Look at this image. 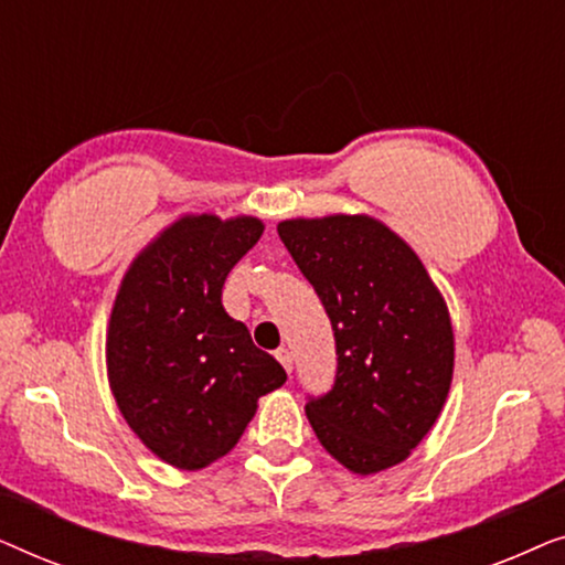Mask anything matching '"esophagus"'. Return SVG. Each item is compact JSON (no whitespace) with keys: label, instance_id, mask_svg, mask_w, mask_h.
<instances>
[{"label":"esophagus","instance_id":"esophagus-1","mask_svg":"<svg viewBox=\"0 0 565 565\" xmlns=\"http://www.w3.org/2000/svg\"><path fill=\"white\" fill-rule=\"evenodd\" d=\"M275 358L280 360V365L290 373V370H292V352L288 350V347H280V350L275 352Z\"/></svg>","mask_w":565,"mask_h":565}]
</instances>
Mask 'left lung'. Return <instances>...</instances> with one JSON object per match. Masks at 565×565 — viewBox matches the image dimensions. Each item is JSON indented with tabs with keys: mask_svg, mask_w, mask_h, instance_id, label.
I'll use <instances>...</instances> for the list:
<instances>
[{
	"mask_svg": "<svg viewBox=\"0 0 565 565\" xmlns=\"http://www.w3.org/2000/svg\"><path fill=\"white\" fill-rule=\"evenodd\" d=\"M334 329L337 377L306 416L352 473L398 466L435 427L452 383L455 337L443 292L404 238L370 215L277 226Z\"/></svg>",
	"mask_w": 565,
	"mask_h": 565,
	"instance_id": "1",
	"label": "left lung"
}]
</instances>
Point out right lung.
Returning a JSON list of instances; mask_svg holds the SVG:
<instances>
[{"label":"right lung","mask_w":565,"mask_h":565,"mask_svg":"<svg viewBox=\"0 0 565 565\" xmlns=\"http://www.w3.org/2000/svg\"><path fill=\"white\" fill-rule=\"evenodd\" d=\"M262 231L252 215H182L130 262L115 296L105 347L115 404L180 470L234 450L257 401L288 381L221 303L228 273Z\"/></svg>","instance_id":"right-lung-1"}]
</instances>
